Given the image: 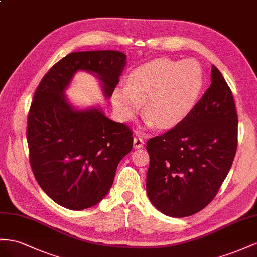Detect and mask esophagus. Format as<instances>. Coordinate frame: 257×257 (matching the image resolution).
Wrapping results in <instances>:
<instances>
[{"mask_svg": "<svg viewBox=\"0 0 257 257\" xmlns=\"http://www.w3.org/2000/svg\"><path fill=\"white\" fill-rule=\"evenodd\" d=\"M143 145H144V141L142 138H140V137L134 138V148L135 149H141V148H143Z\"/></svg>", "mask_w": 257, "mask_h": 257, "instance_id": "1", "label": "esophagus"}]
</instances>
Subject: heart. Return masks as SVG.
Listing matches in <instances>:
<instances>
[{"mask_svg": "<svg viewBox=\"0 0 257 257\" xmlns=\"http://www.w3.org/2000/svg\"><path fill=\"white\" fill-rule=\"evenodd\" d=\"M204 87V74L194 59L158 58L131 71L128 86L116 87L113 106L123 120L141 112L143 103L149 124L168 129L184 121L194 111Z\"/></svg>", "mask_w": 257, "mask_h": 257, "instance_id": "obj_1", "label": "heart"}]
</instances>
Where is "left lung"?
Masks as SVG:
<instances>
[{
    "label": "left lung",
    "instance_id": "8db88e82",
    "mask_svg": "<svg viewBox=\"0 0 257 257\" xmlns=\"http://www.w3.org/2000/svg\"><path fill=\"white\" fill-rule=\"evenodd\" d=\"M238 116L232 92L212 65L211 85L178 126L146 144V193L161 213L185 217L213 200L237 151Z\"/></svg>",
    "mask_w": 257,
    "mask_h": 257
}]
</instances>
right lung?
Returning a JSON list of instances; mask_svg holds the SVG:
<instances>
[{
  "mask_svg": "<svg viewBox=\"0 0 257 257\" xmlns=\"http://www.w3.org/2000/svg\"><path fill=\"white\" fill-rule=\"evenodd\" d=\"M116 50L76 51L58 61L41 80L28 115L30 164L41 188L70 210L96 206L111 189L119 161L133 150V131L100 106H73L65 89L76 72L93 74L111 98L126 65Z\"/></svg>",
  "mask_w": 257,
  "mask_h": 257,
  "instance_id": "1",
  "label": "right lung"
}]
</instances>
